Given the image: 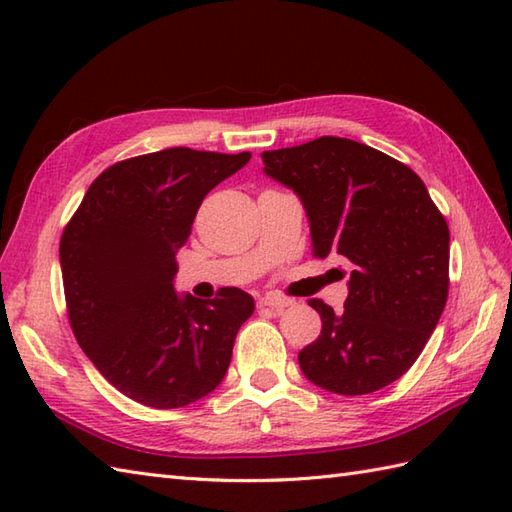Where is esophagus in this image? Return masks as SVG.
<instances>
[{
	"label": "esophagus",
	"instance_id": "obj_1",
	"mask_svg": "<svg viewBox=\"0 0 512 512\" xmlns=\"http://www.w3.org/2000/svg\"><path fill=\"white\" fill-rule=\"evenodd\" d=\"M292 306V299L286 297H275V295H268L264 299H259V308H270L273 312H281L284 308Z\"/></svg>",
	"mask_w": 512,
	"mask_h": 512
}]
</instances>
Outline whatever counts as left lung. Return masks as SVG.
<instances>
[{
	"instance_id": "left-lung-1",
	"label": "left lung",
	"mask_w": 512,
	"mask_h": 512,
	"mask_svg": "<svg viewBox=\"0 0 512 512\" xmlns=\"http://www.w3.org/2000/svg\"><path fill=\"white\" fill-rule=\"evenodd\" d=\"M262 160L266 176L299 195L312 255L352 264L341 314L308 301L323 328L299 352L301 372L341 396L391 385L416 363L447 303V220L407 165L350 138L321 136Z\"/></svg>"
}]
</instances>
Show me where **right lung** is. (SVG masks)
<instances>
[{"label": "right lung", "mask_w": 512, "mask_h": 512, "mask_svg": "<svg viewBox=\"0 0 512 512\" xmlns=\"http://www.w3.org/2000/svg\"><path fill=\"white\" fill-rule=\"evenodd\" d=\"M250 160L171 147L107 167L59 244L68 319L81 350L121 394L178 409L222 383L255 301L222 288L211 301L176 295V253L202 200Z\"/></svg>", "instance_id": "right-lung-1"}]
</instances>
